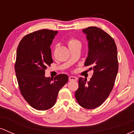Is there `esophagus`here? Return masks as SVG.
<instances>
[{"label":"esophagus","mask_w":134,"mask_h":134,"mask_svg":"<svg viewBox=\"0 0 134 134\" xmlns=\"http://www.w3.org/2000/svg\"><path fill=\"white\" fill-rule=\"evenodd\" d=\"M69 81H77V78L74 76H69Z\"/></svg>","instance_id":"34e87169"}]
</instances>
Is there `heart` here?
<instances>
[{"instance_id":"obj_1","label":"heart","mask_w":134,"mask_h":134,"mask_svg":"<svg viewBox=\"0 0 134 134\" xmlns=\"http://www.w3.org/2000/svg\"><path fill=\"white\" fill-rule=\"evenodd\" d=\"M68 44L69 47L72 45H81V42L75 39V38H70L68 41Z\"/></svg>"}]
</instances>
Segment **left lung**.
<instances>
[{
  "label": "left lung",
  "mask_w": 134,
  "mask_h": 134,
  "mask_svg": "<svg viewBox=\"0 0 134 134\" xmlns=\"http://www.w3.org/2000/svg\"><path fill=\"white\" fill-rule=\"evenodd\" d=\"M88 41V54L84 65L93 70L90 81L80 77L75 93L80 106L86 109L99 107L110 95L118 70L117 48L114 40L95 26L82 30Z\"/></svg>",
  "instance_id": "8db88e82"
}]
</instances>
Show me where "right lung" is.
<instances>
[{
  "label": "right lung",
  "instance_id": "right-lung-1",
  "mask_svg": "<svg viewBox=\"0 0 134 134\" xmlns=\"http://www.w3.org/2000/svg\"><path fill=\"white\" fill-rule=\"evenodd\" d=\"M57 33V31L47 29L36 31L24 36L17 49L15 72L20 91L38 110L53 107L60 90L69 80L64 74L53 80L44 76V70L53 63L50 45Z\"/></svg>",
  "mask_w": 134,
  "mask_h": 134
}]
</instances>
